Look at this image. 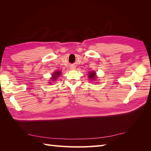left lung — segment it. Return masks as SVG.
Wrapping results in <instances>:
<instances>
[{
  "label": "left lung",
  "mask_w": 151,
  "mask_h": 151,
  "mask_svg": "<svg viewBox=\"0 0 151 151\" xmlns=\"http://www.w3.org/2000/svg\"><path fill=\"white\" fill-rule=\"evenodd\" d=\"M95 74H96L95 72H91L90 74H89V76L90 79H94V76H95Z\"/></svg>",
  "instance_id": "obj_1"
}]
</instances>
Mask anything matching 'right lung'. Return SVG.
Instances as JSON below:
<instances>
[{
	"mask_svg": "<svg viewBox=\"0 0 151 151\" xmlns=\"http://www.w3.org/2000/svg\"><path fill=\"white\" fill-rule=\"evenodd\" d=\"M60 75V72H55V74L52 76H53V78H52V79H54L53 81H56V80H55V79H57V77Z\"/></svg>",
	"mask_w": 151,
	"mask_h": 151,
	"instance_id": "add662e5",
	"label": "right lung"
}]
</instances>
